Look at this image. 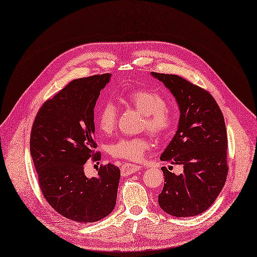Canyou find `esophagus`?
Segmentation results:
<instances>
[{
    "label": "esophagus",
    "instance_id": "1",
    "mask_svg": "<svg viewBox=\"0 0 257 257\" xmlns=\"http://www.w3.org/2000/svg\"><path fill=\"white\" fill-rule=\"evenodd\" d=\"M142 167L140 165L137 164H132V163H123L120 167V172L122 176H128L131 174H135L137 173L138 170H140Z\"/></svg>",
    "mask_w": 257,
    "mask_h": 257
}]
</instances>
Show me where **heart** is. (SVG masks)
Wrapping results in <instances>:
<instances>
[{"label": "heart", "mask_w": 257, "mask_h": 257, "mask_svg": "<svg viewBox=\"0 0 257 257\" xmlns=\"http://www.w3.org/2000/svg\"><path fill=\"white\" fill-rule=\"evenodd\" d=\"M122 100L137 111L144 114V128L155 137L162 138L173 130L176 123L175 111L166 104V99L158 91L140 88L127 92ZM117 107L112 100L101 102L96 113L97 126L103 134H111L115 128ZM150 148L146 138H121L109 146V154L116 159L140 161Z\"/></svg>", "instance_id": "b5f03b06"}]
</instances>
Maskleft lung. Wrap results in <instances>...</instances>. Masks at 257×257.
Instances as JSON below:
<instances>
[{
	"label": "left lung",
	"mask_w": 257,
	"mask_h": 257,
	"mask_svg": "<svg viewBox=\"0 0 257 257\" xmlns=\"http://www.w3.org/2000/svg\"><path fill=\"white\" fill-rule=\"evenodd\" d=\"M177 99L179 126L161 160L183 166L175 175L166 167L159 204L167 214L192 217L210 207L224 186L229 166L222 112L210 92L178 75L153 72Z\"/></svg>",
	"instance_id": "left-lung-1"
}]
</instances>
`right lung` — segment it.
<instances>
[{"instance_id": "1", "label": "right lung", "mask_w": 257, "mask_h": 257, "mask_svg": "<svg viewBox=\"0 0 257 257\" xmlns=\"http://www.w3.org/2000/svg\"><path fill=\"white\" fill-rule=\"evenodd\" d=\"M110 74L75 79L47 99L38 111L31 132V155L45 200L77 222H95L116 203L120 170L108 163L97 177L84 175V164L99 161L95 148L94 107Z\"/></svg>"}]
</instances>
